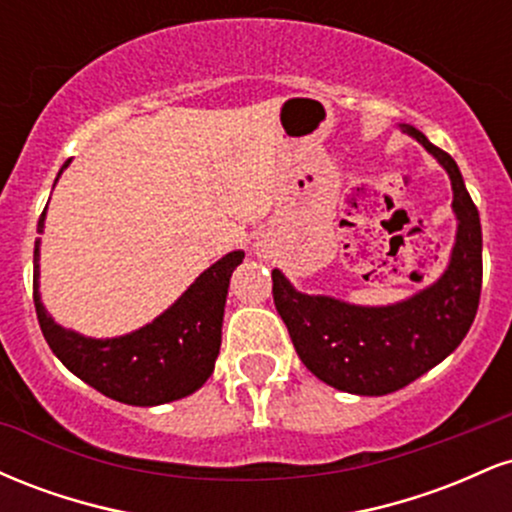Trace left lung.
I'll use <instances>...</instances> for the list:
<instances>
[{
  "label": "left lung",
  "mask_w": 512,
  "mask_h": 512,
  "mask_svg": "<svg viewBox=\"0 0 512 512\" xmlns=\"http://www.w3.org/2000/svg\"><path fill=\"white\" fill-rule=\"evenodd\" d=\"M448 170L457 236L450 264L428 289L395 305H351L296 291L279 269L272 272L274 305L286 322L296 354L322 383L351 395H390L414 383L460 346L481 296V223L450 154L416 127L402 125Z\"/></svg>",
  "instance_id": "8db88e82"
}]
</instances>
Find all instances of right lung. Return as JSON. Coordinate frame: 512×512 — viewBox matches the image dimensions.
<instances>
[{
  "label": "right lung",
  "instance_id": "obj_1",
  "mask_svg": "<svg viewBox=\"0 0 512 512\" xmlns=\"http://www.w3.org/2000/svg\"><path fill=\"white\" fill-rule=\"evenodd\" d=\"M69 163V161H67ZM64 163L62 170L67 168ZM60 170V173H62ZM57 173V178H60ZM57 182V180H55ZM45 211L38 221L43 233ZM245 252L233 250L197 276L166 313L139 330L113 339H91L64 330L48 315L38 291L40 238L33 250V301L52 354L93 390L132 407H156L199 390L214 373L221 349L223 305L233 269Z\"/></svg>",
  "mask_w": 512,
  "mask_h": 512
}]
</instances>
